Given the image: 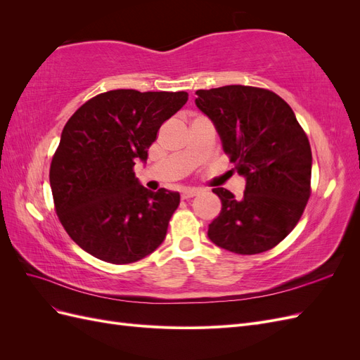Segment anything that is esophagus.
<instances>
[{
    "label": "esophagus",
    "mask_w": 360,
    "mask_h": 360,
    "mask_svg": "<svg viewBox=\"0 0 360 360\" xmlns=\"http://www.w3.org/2000/svg\"><path fill=\"white\" fill-rule=\"evenodd\" d=\"M195 195H198V191H197V189H184V191H181V200L193 198Z\"/></svg>",
    "instance_id": "esophagus-1"
}]
</instances>
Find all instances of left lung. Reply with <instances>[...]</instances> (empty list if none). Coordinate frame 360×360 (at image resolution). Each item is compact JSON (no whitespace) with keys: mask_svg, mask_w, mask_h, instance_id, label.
I'll use <instances>...</instances> for the list:
<instances>
[{"mask_svg":"<svg viewBox=\"0 0 360 360\" xmlns=\"http://www.w3.org/2000/svg\"><path fill=\"white\" fill-rule=\"evenodd\" d=\"M197 96L195 103L214 123L234 169L246 177L240 200L213 189L222 210L207 234L234 254L266 252L292 231L311 197L308 136L290 105L270 90L225 85Z\"/></svg>","mask_w":360,"mask_h":360,"instance_id":"1","label":"left lung"}]
</instances>
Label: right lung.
Listing matches in <instances>:
<instances>
[{"mask_svg": "<svg viewBox=\"0 0 360 360\" xmlns=\"http://www.w3.org/2000/svg\"><path fill=\"white\" fill-rule=\"evenodd\" d=\"M186 91L112 90L86 101L63 129L49 181L56 213L72 240L112 264L147 257L163 242L180 195L146 189L135 162L146 160L163 122Z\"/></svg>", "mask_w": 360, "mask_h": 360, "instance_id": "right-lung-1", "label": "right lung"}]
</instances>
